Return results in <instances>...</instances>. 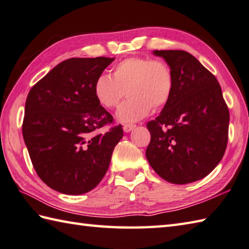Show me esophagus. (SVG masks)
<instances>
[{"label": "esophagus", "instance_id": "esophagus-1", "mask_svg": "<svg viewBox=\"0 0 249 249\" xmlns=\"http://www.w3.org/2000/svg\"><path fill=\"white\" fill-rule=\"evenodd\" d=\"M135 127H136L135 124H125L123 126V129H124L125 133H129V131L133 130Z\"/></svg>", "mask_w": 249, "mask_h": 249}]
</instances>
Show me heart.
Wrapping results in <instances>:
<instances>
[{
  "label": "heart",
  "mask_w": 249,
  "mask_h": 249,
  "mask_svg": "<svg viewBox=\"0 0 249 249\" xmlns=\"http://www.w3.org/2000/svg\"><path fill=\"white\" fill-rule=\"evenodd\" d=\"M111 75L97 77L92 90L98 104L106 109H116L121 122H136L164 108L172 98L175 77L172 67L162 59L150 57H128L112 68Z\"/></svg>",
  "instance_id": "obj_1"
}]
</instances>
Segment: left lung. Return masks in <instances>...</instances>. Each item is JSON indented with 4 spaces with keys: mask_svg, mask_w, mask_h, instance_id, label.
Wrapping results in <instances>:
<instances>
[{
    "mask_svg": "<svg viewBox=\"0 0 249 249\" xmlns=\"http://www.w3.org/2000/svg\"><path fill=\"white\" fill-rule=\"evenodd\" d=\"M172 67L175 87L159 116L148 122L145 157L168 182L204 178L226 152L230 113L216 76L184 51H155Z\"/></svg>",
    "mask_w": 249,
    "mask_h": 249,
    "instance_id": "1",
    "label": "left lung"
}]
</instances>
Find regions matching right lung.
<instances>
[{
  "mask_svg": "<svg viewBox=\"0 0 249 249\" xmlns=\"http://www.w3.org/2000/svg\"><path fill=\"white\" fill-rule=\"evenodd\" d=\"M114 58H70L32 86L26 100L22 135L37 176L70 196L89 192L109 168L122 125L114 124L94 96V83Z\"/></svg>",
  "mask_w": 249,
  "mask_h": 249,
  "instance_id": "obj_1",
  "label": "right lung"
}]
</instances>
